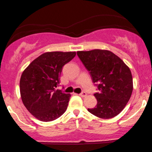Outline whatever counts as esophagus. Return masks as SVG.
Here are the masks:
<instances>
[{
    "mask_svg": "<svg viewBox=\"0 0 152 152\" xmlns=\"http://www.w3.org/2000/svg\"><path fill=\"white\" fill-rule=\"evenodd\" d=\"M86 95H87L86 93V92H84V91L81 92V93L79 94L80 96H81V97H85V96H86Z\"/></svg>",
    "mask_w": 152,
    "mask_h": 152,
    "instance_id": "1",
    "label": "esophagus"
}]
</instances>
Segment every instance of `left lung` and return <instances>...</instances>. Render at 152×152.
<instances>
[{
	"label": "left lung",
	"instance_id": "obj_1",
	"mask_svg": "<svg viewBox=\"0 0 152 152\" xmlns=\"http://www.w3.org/2000/svg\"><path fill=\"white\" fill-rule=\"evenodd\" d=\"M77 55L99 89L98 93L94 94L96 106L88 111L102 118L117 116L126 106L133 91L129 68L110 50L78 51Z\"/></svg>",
	"mask_w": 152,
	"mask_h": 152
}]
</instances>
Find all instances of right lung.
I'll list each match as a JSON object with an SVG mask.
<instances>
[{"label":"right lung","mask_w":152,"mask_h":152,"mask_svg":"<svg viewBox=\"0 0 152 152\" xmlns=\"http://www.w3.org/2000/svg\"><path fill=\"white\" fill-rule=\"evenodd\" d=\"M76 54V52H46L33 61L23 72L20 80L22 102L37 119L53 121L67 109L71 94L56 88L60 83L63 66Z\"/></svg>","instance_id":"1"}]
</instances>
